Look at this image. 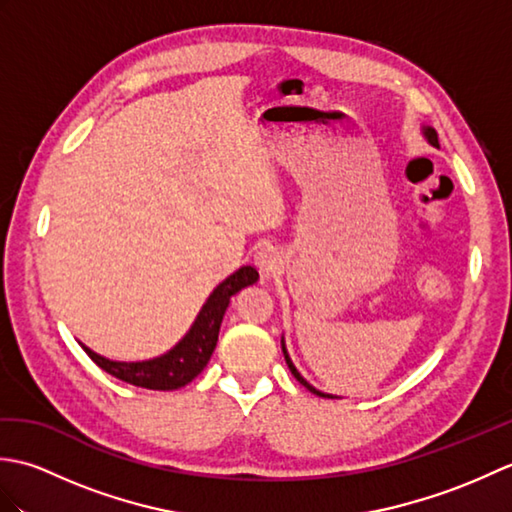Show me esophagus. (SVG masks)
<instances>
[{"instance_id": "34e87169", "label": "esophagus", "mask_w": 512, "mask_h": 512, "mask_svg": "<svg viewBox=\"0 0 512 512\" xmlns=\"http://www.w3.org/2000/svg\"><path fill=\"white\" fill-rule=\"evenodd\" d=\"M281 264H284V259H281V255L277 253L273 246H264L255 253V266L259 268V273H262V275L279 273Z\"/></svg>"}]
</instances>
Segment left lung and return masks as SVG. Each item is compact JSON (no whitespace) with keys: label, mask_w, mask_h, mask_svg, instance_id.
<instances>
[{"label":"left lung","mask_w":512,"mask_h":512,"mask_svg":"<svg viewBox=\"0 0 512 512\" xmlns=\"http://www.w3.org/2000/svg\"><path fill=\"white\" fill-rule=\"evenodd\" d=\"M420 129H422V136H424V140H427V143H429L431 147H438V149H440V143H438V134H436V129H433V127H429V125H422ZM281 352H284V358H286V365H288V369H290V372H292V376H295V378L299 380V383H301L303 387H306V389H310L314 396H321V398H339V396L325 394V391H321V389H317V387H314V385H310V383H308V380L301 376V372H299V369L295 367V363H292V358H290V354H288V347H286V339H284V336H281Z\"/></svg>","instance_id":"obj_1"}]
</instances>
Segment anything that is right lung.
<instances>
[{
  "label": "right lung",
  "mask_w": 512,
  "mask_h": 512,
  "mask_svg": "<svg viewBox=\"0 0 512 512\" xmlns=\"http://www.w3.org/2000/svg\"><path fill=\"white\" fill-rule=\"evenodd\" d=\"M259 273L253 266H242L226 277L220 286H217L198 317L191 323L189 332L182 339L167 350L165 354L147 358V361H114V358L101 356L94 352L92 347L81 343L92 361L105 369L107 374L125 380L129 385L145 387V389H158V391H171L189 385L191 380L198 376L209 363V358L217 345V334H220V325L226 314L228 303L237 295L239 290L248 286H255Z\"/></svg>",
  "instance_id": "right-lung-1"
}]
</instances>
